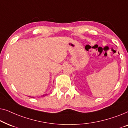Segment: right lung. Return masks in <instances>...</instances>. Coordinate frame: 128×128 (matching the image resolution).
Instances as JSON below:
<instances>
[{"label":"right lung","instance_id":"right-lung-1","mask_svg":"<svg viewBox=\"0 0 128 128\" xmlns=\"http://www.w3.org/2000/svg\"><path fill=\"white\" fill-rule=\"evenodd\" d=\"M46 94H45V95H43V96H46ZM30 97H31V98H34V97H31V96H29Z\"/></svg>","mask_w":128,"mask_h":128}]
</instances>
